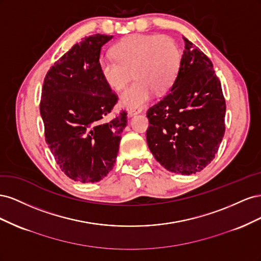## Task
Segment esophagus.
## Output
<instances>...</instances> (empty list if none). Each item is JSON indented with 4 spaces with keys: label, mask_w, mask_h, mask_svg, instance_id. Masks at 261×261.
Segmentation results:
<instances>
[{
    "label": "esophagus",
    "mask_w": 261,
    "mask_h": 261,
    "mask_svg": "<svg viewBox=\"0 0 261 261\" xmlns=\"http://www.w3.org/2000/svg\"><path fill=\"white\" fill-rule=\"evenodd\" d=\"M140 112V110L138 109V110H135V109H128L127 110V114H128V116H133V115H136V114H138Z\"/></svg>",
    "instance_id": "34e87169"
}]
</instances>
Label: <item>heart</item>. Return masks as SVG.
Instances as JSON below:
<instances>
[{"label": "heart", "mask_w": 261, "mask_h": 261, "mask_svg": "<svg viewBox=\"0 0 261 261\" xmlns=\"http://www.w3.org/2000/svg\"><path fill=\"white\" fill-rule=\"evenodd\" d=\"M112 53L113 58L99 59V73L115 91L122 90L133 74L136 77L121 96L126 108H140L152 91L167 92L175 83L181 54L176 41L169 36L133 35L118 41Z\"/></svg>", "instance_id": "obj_1"}]
</instances>
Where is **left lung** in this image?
<instances>
[{
  "label": "left lung",
  "instance_id": "1",
  "mask_svg": "<svg viewBox=\"0 0 261 261\" xmlns=\"http://www.w3.org/2000/svg\"><path fill=\"white\" fill-rule=\"evenodd\" d=\"M171 90L147 111V144L168 171L195 174L215 159L225 132V99L211 60L184 38Z\"/></svg>",
  "mask_w": 261,
  "mask_h": 261
}]
</instances>
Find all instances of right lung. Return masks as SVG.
<instances>
[{"label": "right lung", "instance_id": "1", "mask_svg": "<svg viewBox=\"0 0 261 261\" xmlns=\"http://www.w3.org/2000/svg\"><path fill=\"white\" fill-rule=\"evenodd\" d=\"M113 36L93 35L76 43L46 73L40 100L44 136L55 162L81 183L99 181L114 167L122 111L110 118L117 94L102 80L98 61Z\"/></svg>", "mask_w": 261, "mask_h": 261}]
</instances>
